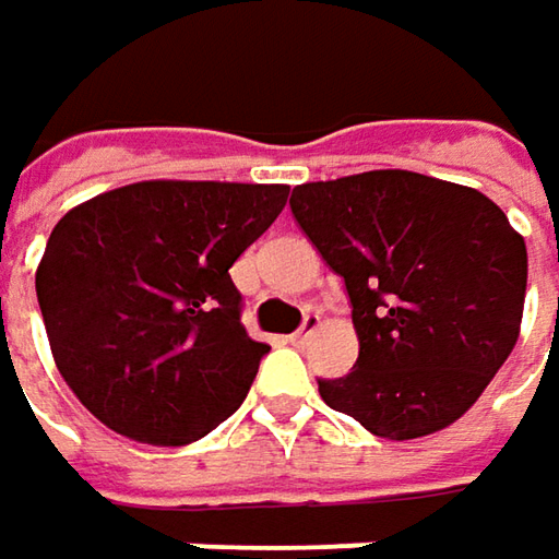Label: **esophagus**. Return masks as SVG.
<instances>
[{
	"instance_id": "34e87169",
	"label": "esophagus",
	"mask_w": 559,
	"mask_h": 559,
	"mask_svg": "<svg viewBox=\"0 0 559 559\" xmlns=\"http://www.w3.org/2000/svg\"><path fill=\"white\" fill-rule=\"evenodd\" d=\"M317 326H320V317H317V313H308V317H305V326H301L298 333H292L289 342L295 348H305V345L311 342V335L317 333Z\"/></svg>"
}]
</instances>
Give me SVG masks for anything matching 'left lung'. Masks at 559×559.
I'll return each mask as SVG.
<instances>
[{"label":"left lung","mask_w":559,"mask_h":559,"mask_svg":"<svg viewBox=\"0 0 559 559\" xmlns=\"http://www.w3.org/2000/svg\"><path fill=\"white\" fill-rule=\"evenodd\" d=\"M292 214L352 298L355 370L320 397L379 439L432 436L501 370L523 323L526 242L479 189L414 170L295 186Z\"/></svg>","instance_id":"8db88e82"}]
</instances>
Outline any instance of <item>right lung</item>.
<instances>
[{
  "mask_svg": "<svg viewBox=\"0 0 559 559\" xmlns=\"http://www.w3.org/2000/svg\"><path fill=\"white\" fill-rule=\"evenodd\" d=\"M289 186L142 180L71 207L36 267L58 373L108 429L177 448L246 401L270 345L242 326L229 267Z\"/></svg>",
  "mask_w": 559,
  "mask_h": 559,
  "instance_id": "obj_1",
  "label": "right lung"
}]
</instances>
